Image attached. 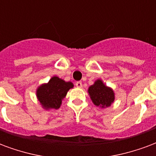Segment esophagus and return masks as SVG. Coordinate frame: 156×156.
I'll use <instances>...</instances> for the list:
<instances>
[{
    "label": "esophagus",
    "instance_id": "obj_1",
    "mask_svg": "<svg viewBox=\"0 0 156 156\" xmlns=\"http://www.w3.org/2000/svg\"><path fill=\"white\" fill-rule=\"evenodd\" d=\"M76 86L77 87H82V82L81 81H76Z\"/></svg>",
    "mask_w": 156,
    "mask_h": 156
}]
</instances>
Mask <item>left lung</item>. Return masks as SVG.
I'll return each instance as SVG.
<instances>
[{
  "mask_svg": "<svg viewBox=\"0 0 156 156\" xmlns=\"http://www.w3.org/2000/svg\"><path fill=\"white\" fill-rule=\"evenodd\" d=\"M88 92L96 106L101 108L109 107L114 101V93L112 89L106 87L101 80H98L89 87Z\"/></svg>",
  "mask_w": 156,
  "mask_h": 156,
  "instance_id": "8db88e82",
  "label": "left lung"
}]
</instances>
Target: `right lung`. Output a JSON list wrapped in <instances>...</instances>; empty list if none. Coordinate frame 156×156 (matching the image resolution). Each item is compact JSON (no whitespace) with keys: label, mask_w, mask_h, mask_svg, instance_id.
Instances as JSON below:
<instances>
[{"label":"right lung","mask_w":156,"mask_h":156,"mask_svg":"<svg viewBox=\"0 0 156 156\" xmlns=\"http://www.w3.org/2000/svg\"><path fill=\"white\" fill-rule=\"evenodd\" d=\"M72 87L71 82H66L57 76H54L48 83L38 87L37 97L41 104L46 109H58L67 91Z\"/></svg>","instance_id":"add662e5"}]
</instances>
